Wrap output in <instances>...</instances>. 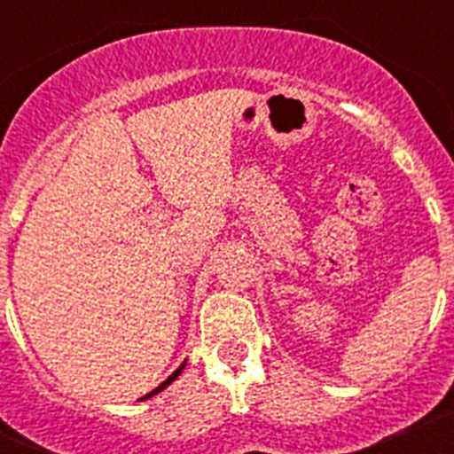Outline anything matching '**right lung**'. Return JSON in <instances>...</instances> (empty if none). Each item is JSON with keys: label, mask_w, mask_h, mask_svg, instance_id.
<instances>
[{"label": "right lung", "mask_w": 454, "mask_h": 454, "mask_svg": "<svg viewBox=\"0 0 454 454\" xmlns=\"http://www.w3.org/2000/svg\"><path fill=\"white\" fill-rule=\"evenodd\" d=\"M184 366H186V364H182V366H179V368H177V371H175V372H172V375H170V377H168L166 382H161V384H159V387H156V388H154V391H150V393H147V395H143V398H140V400H145V398H152V395H154V393H159V391H161V388H166V387H168V384H170V382H172V380H177V375H179V372H182V371H184Z\"/></svg>", "instance_id": "obj_1"}]
</instances>
